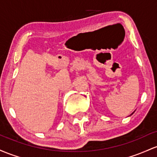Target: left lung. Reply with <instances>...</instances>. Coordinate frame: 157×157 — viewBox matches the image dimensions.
<instances>
[{"mask_svg": "<svg viewBox=\"0 0 157 157\" xmlns=\"http://www.w3.org/2000/svg\"><path fill=\"white\" fill-rule=\"evenodd\" d=\"M133 113H132V114H133ZM132 114H131V115H132Z\"/></svg>", "mask_w": 157, "mask_h": 157, "instance_id": "1", "label": "left lung"}]
</instances>
